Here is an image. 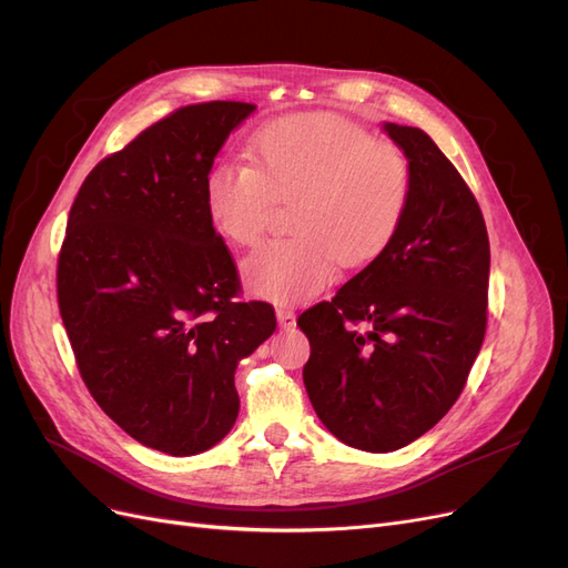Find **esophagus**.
<instances>
[{
    "label": "esophagus",
    "instance_id": "esophagus-1",
    "mask_svg": "<svg viewBox=\"0 0 568 568\" xmlns=\"http://www.w3.org/2000/svg\"><path fill=\"white\" fill-rule=\"evenodd\" d=\"M277 322H280V326H284V329H288V326H294L296 324L294 307H291V305H277Z\"/></svg>",
    "mask_w": 568,
    "mask_h": 568
}]
</instances>
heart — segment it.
Returning a JSON list of instances; mask_svg holds the SVG:
<instances>
[{
	"label": "heart",
	"instance_id": "heart-1",
	"mask_svg": "<svg viewBox=\"0 0 568 568\" xmlns=\"http://www.w3.org/2000/svg\"><path fill=\"white\" fill-rule=\"evenodd\" d=\"M253 163L225 159L205 180V205L220 234L239 246L263 239L277 201L296 199V234L251 253L244 280L255 294L294 301L332 280L336 261L359 267L400 232L412 199L405 151L346 120L296 115L253 142Z\"/></svg>",
	"mask_w": 568,
	"mask_h": 568
}]
</instances>
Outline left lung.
<instances>
[{
	"instance_id": "8db88e82",
	"label": "left lung",
	"mask_w": 568,
	"mask_h": 568,
	"mask_svg": "<svg viewBox=\"0 0 568 568\" xmlns=\"http://www.w3.org/2000/svg\"><path fill=\"white\" fill-rule=\"evenodd\" d=\"M384 130L412 165L403 227L332 301L298 317L317 417L367 453L398 450L445 417L488 322L490 244L476 196L424 130Z\"/></svg>"
}]
</instances>
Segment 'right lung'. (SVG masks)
Masks as SVG:
<instances>
[{
	"label": "right lung",
	"instance_id": "obj_1",
	"mask_svg": "<svg viewBox=\"0 0 568 568\" xmlns=\"http://www.w3.org/2000/svg\"><path fill=\"white\" fill-rule=\"evenodd\" d=\"M246 101L161 118L94 165L68 215L57 296L84 386L146 448H213L239 415L236 363L277 329L244 301L205 205V180Z\"/></svg>",
	"mask_w": 568,
	"mask_h": 568
}]
</instances>
